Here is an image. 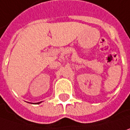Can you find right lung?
I'll return each mask as SVG.
<instances>
[{"label": "right lung", "instance_id": "right-lung-1", "mask_svg": "<svg viewBox=\"0 0 130 130\" xmlns=\"http://www.w3.org/2000/svg\"><path fill=\"white\" fill-rule=\"evenodd\" d=\"M41 102H39V103H36V104H39V103H41Z\"/></svg>", "mask_w": 130, "mask_h": 130}]
</instances>
